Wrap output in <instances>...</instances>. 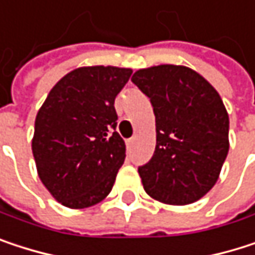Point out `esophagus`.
I'll return each instance as SVG.
<instances>
[{
	"mask_svg": "<svg viewBox=\"0 0 255 255\" xmlns=\"http://www.w3.org/2000/svg\"><path fill=\"white\" fill-rule=\"evenodd\" d=\"M133 144H135V138H129V139L126 141V147H128L129 150L133 147Z\"/></svg>",
	"mask_w": 255,
	"mask_h": 255,
	"instance_id": "esophagus-1",
	"label": "esophagus"
}]
</instances>
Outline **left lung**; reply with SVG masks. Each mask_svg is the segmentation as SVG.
<instances>
[{
	"mask_svg": "<svg viewBox=\"0 0 255 255\" xmlns=\"http://www.w3.org/2000/svg\"><path fill=\"white\" fill-rule=\"evenodd\" d=\"M132 81L150 98L156 150L138 168L144 190L166 205H189L211 190L229 153V114L218 92L183 65L138 69Z\"/></svg>",
	"mask_w": 255,
	"mask_h": 255,
	"instance_id": "obj_1",
	"label": "left lung"
}]
</instances>
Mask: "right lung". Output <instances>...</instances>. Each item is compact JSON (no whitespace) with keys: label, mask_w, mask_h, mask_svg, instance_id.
<instances>
[{"label":"right lung","mask_w":255,"mask_h":255,"mask_svg":"<svg viewBox=\"0 0 255 255\" xmlns=\"http://www.w3.org/2000/svg\"><path fill=\"white\" fill-rule=\"evenodd\" d=\"M130 68L81 66L64 75L37 113L32 154L50 194L71 209L104 200L126 157L114 99Z\"/></svg>","instance_id":"1"}]
</instances>
